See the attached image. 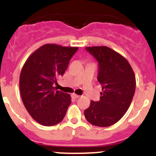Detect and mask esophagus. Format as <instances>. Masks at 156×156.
<instances>
[{"instance_id": "obj_1", "label": "esophagus", "mask_w": 156, "mask_h": 156, "mask_svg": "<svg viewBox=\"0 0 156 156\" xmlns=\"http://www.w3.org/2000/svg\"><path fill=\"white\" fill-rule=\"evenodd\" d=\"M72 97L73 98H80V96L78 94H72Z\"/></svg>"}]
</instances>
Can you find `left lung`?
<instances>
[{
    "label": "left lung",
    "mask_w": 156,
    "mask_h": 156,
    "mask_svg": "<svg viewBox=\"0 0 156 156\" xmlns=\"http://www.w3.org/2000/svg\"><path fill=\"white\" fill-rule=\"evenodd\" d=\"M86 50L98 62V80L102 92L98 101H90L84 115L94 126H112L130 105L136 88L134 73L123 56L108 47H87Z\"/></svg>",
    "instance_id": "left-lung-1"
}]
</instances>
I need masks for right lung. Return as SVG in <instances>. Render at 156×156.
Returning <instances> with one entry per match:
<instances>
[{
	"mask_svg": "<svg viewBox=\"0 0 156 156\" xmlns=\"http://www.w3.org/2000/svg\"><path fill=\"white\" fill-rule=\"evenodd\" d=\"M77 47L48 44L27 58L19 77L22 100L32 118L43 126L61 122L71 103L69 94L54 87L63 76Z\"/></svg>",
	"mask_w": 156,
	"mask_h": 156,
	"instance_id": "obj_1",
	"label": "right lung"
}]
</instances>
